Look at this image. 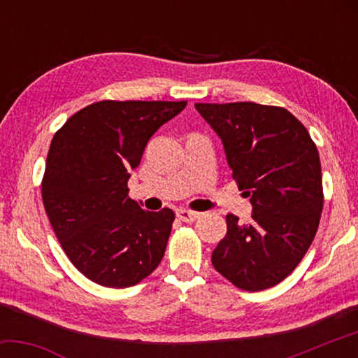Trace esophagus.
<instances>
[{
    "mask_svg": "<svg viewBox=\"0 0 358 358\" xmlns=\"http://www.w3.org/2000/svg\"><path fill=\"white\" fill-rule=\"evenodd\" d=\"M199 215H201V213H197V211H191V210H185V208L177 210V217H178L180 221H183V222L196 221L197 217H199Z\"/></svg>",
    "mask_w": 358,
    "mask_h": 358,
    "instance_id": "34e87169",
    "label": "esophagus"
}]
</instances>
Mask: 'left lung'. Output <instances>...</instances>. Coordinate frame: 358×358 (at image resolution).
Segmentation results:
<instances>
[{
    "label": "left lung",
    "mask_w": 358,
    "mask_h": 358,
    "mask_svg": "<svg viewBox=\"0 0 358 358\" xmlns=\"http://www.w3.org/2000/svg\"><path fill=\"white\" fill-rule=\"evenodd\" d=\"M196 108L221 137L232 178L252 203L251 221L226 216L211 264L235 287L257 292L292 273L316 237L322 171L310 132L282 107L256 102Z\"/></svg>",
    "instance_id": "left-lung-1"
}]
</instances>
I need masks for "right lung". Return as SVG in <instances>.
<instances>
[{"label":"right lung","instance_id":"1","mask_svg":"<svg viewBox=\"0 0 358 358\" xmlns=\"http://www.w3.org/2000/svg\"><path fill=\"white\" fill-rule=\"evenodd\" d=\"M185 107L106 99L72 115L53 136L42 202L66 256L93 282L136 286L164 257L173 211L143 210L128 196V180L150 137Z\"/></svg>","mask_w":358,"mask_h":358}]
</instances>
